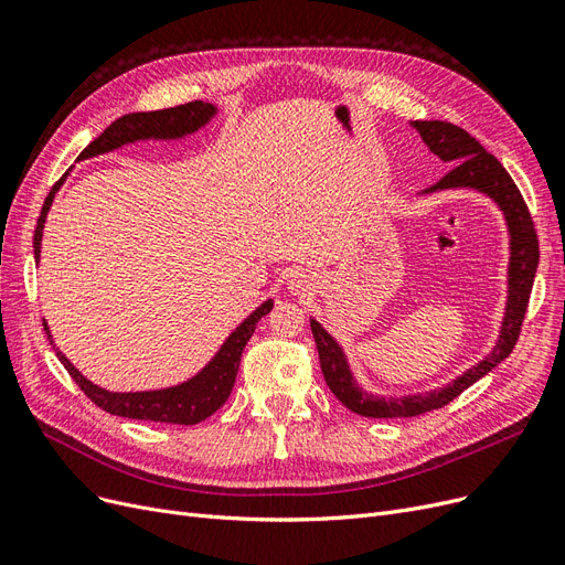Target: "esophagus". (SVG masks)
<instances>
[{
  "label": "esophagus",
  "mask_w": 565,
  "mask_h": 565,
  "mask_svg": "<svg viewBox=\"0 0 565 565\" xmlns=\"http://www.w3.org/2000/svg\"><path fill=\"white\" fill-rule=\"evenodd\" d=\"M313 285L316 282L311 278V273H306V270H292V273H289V278H287V289L292 295H309Z\"/></svg>",
  "instance_id": "esophagus-1"
}]
</instances>
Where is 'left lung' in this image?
Returning <instances> with one entry per match:
<instances>
[{"label":"left lung","mask_w":565,"mask_h":565,"mask_svg":"<svg viewBox=\"0 0 565 565\" xmlns=\"http://www.w3.org/2000/svg\"><path fill=\"white\" fill-rule=\"evenodd\" d=\"M409 127L422 136L424 146L429 148L436 158H440L443 162H452L450 172L438 183L424 188L419 195H434L440 191H476L490 198L502 212L509 235L507 303L498 339H494V347L483 361H478L476 365L461 372L459 377H455L446 386L422 393H407V396H377V393L367 391L355 380L344 347H341L316 318H309L320 355V367L330 391L351 409V413L374 419L417 417L424 413H431V409H438L455 401L461 391L486 377L492 367H498L516 347L525 306L530 299V289H533L535 270L540 262L533 218H530V212L516 183L511 181L500 160L490 156L473 136L450 122L429 119V122H409Z\"/></svg>","instance_id":"8db88e82"}]
</instances>
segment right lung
<instances>
[{"mask_svg":"<svg viewBox=\"0 0 565 565\" xmlns=\"http://www.w3.org/2000/svg\"><path fill=\"white\" fill-rule=\"evenodd\" d=\"M216 106L204 104V100H193V104L177 106V108H167V110H156V113H131L115 119V122L98 136L96 141H92L87 148L79 152L77 160H89L96 156H106V152H113L122 146L129 143H139V141H179L200 131L202 127H207L212 122V117L216 115ZM73 172V167H71ZM65 172L56 185L51 188V193L44 200L42 214L38 218V228H35V259L40 264V254H42V233L46 224V214L54 204L56 193L61 191V185L65 183L67 174ZM273 309V299H266L262 306L256 309L237 324V328L226 337L224 344L218 347V351L210 358V363L202 370H198L193 377H188L185 382H179L174 386H164V388H150V391H110L94 384L92 380L84 377V374L67 361L65 353L56 347L54 337H51L49 324L44 322L46 337L54 347L58 361L67 370V374L77 382V386L87 393V396L98 405L104 407L106 413L117 415V417H127V419H143V422H160V424H200L207 417H212L216 409L224 405L231 396L235 377H237V367H241V355L243 349L254 334L256 322H259L266 313Z\"/></svg>","mask_w":565,"mask_h":565,"instance_id":"right-lung-1","label":"right lung"}]
</instances>
